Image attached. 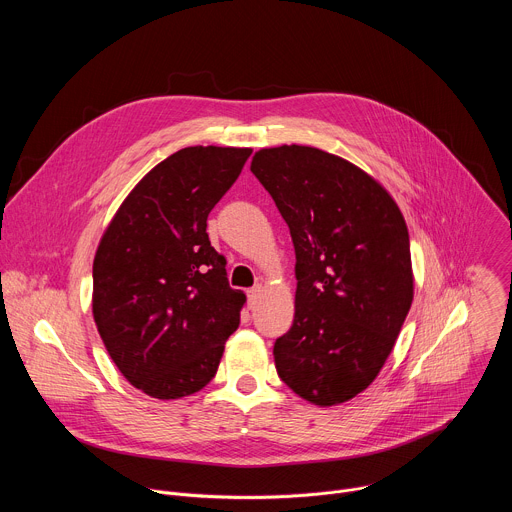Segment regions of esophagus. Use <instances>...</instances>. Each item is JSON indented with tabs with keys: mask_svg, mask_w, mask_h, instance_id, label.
Returning <instances> with one entry per match:
<instances>
[{
	"mask_svg": "<svg viewBox=\"0 0 512 512\" xmlns=\"http://www.w3.org/2000/svg\"><path fill=\"white\" fill-rule=\"evenodd\" d=\"M261 291H263V287H261V285H255V287H251V289L247 291V304H249V308H255V306L259 304Z\"/></svg>",
	"mask_w": 512,
	"mask_h": 512,
	"instance_id": "esophagus-1",
	"label": "esophagus"
}]
</instances>
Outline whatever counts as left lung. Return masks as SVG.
Listing matches in <instances>:
<instances>
[{"instance_id":"8db88e82","label":"left lung","mask_w":512,"mask_h":512,"mask_svg":"<svg viewBox=\"0 0 512 512\" xmlns=\"http://www.w3.org/2000/svg\"><path fill=\"white\" fill-rule=\"evenodd\" d=\"M251 172L296 249V314L275 340L279 379L328 407L367 389L413 302L409 233L387 190L308 145L259 150Z\"/></svg>"}]
</instances>
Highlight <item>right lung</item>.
I'll use <instances>...</instances> for the list:
<instances>
[{
	"label": "right lung",
	"mask_w": 512,
	"mask_h": 512,
	"mask_svg": "<svg viewBox=\"0 0 512 512\" xmlns=\"http://www.w3.org/2000/svg\"><path fill=\"white\" fill-rule=\"evenodd\" d=\"M249 148H184L125 198L93 263V316L121 375L180 399L216 375L245 294L229 285L206 218L239 178Z\"/></svg>",
	"instance_id": "add662e5"
}]
</instances>
